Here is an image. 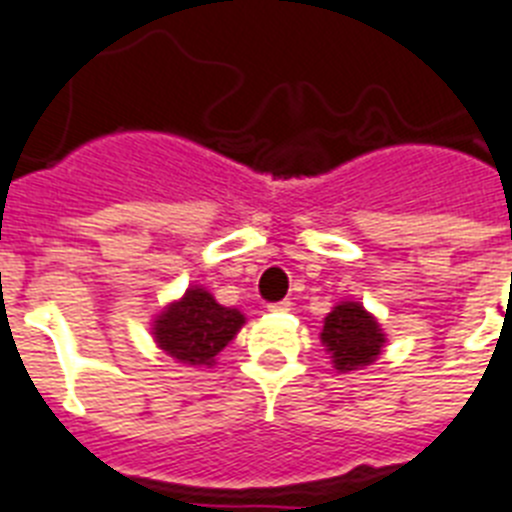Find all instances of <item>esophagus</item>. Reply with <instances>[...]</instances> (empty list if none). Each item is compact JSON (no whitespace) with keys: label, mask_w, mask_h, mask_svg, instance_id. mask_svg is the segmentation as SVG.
I'll return each instance as SVG.
<instances>
[{"label":"esophagus","mask_w":512,"mask_h":512,"mask_svg":"<svg viewBox=\"0 0 512 512\" xmlns=\"http://www.w3.org/2000/svg\"><path fill=\"white\" fill-rule=\"evenodd\" d=\"M268 309L270 312H289L291 302L289 299H283V302H273V304H268Z\"/></svg>","instance_id":"obj_1"}]
</instances>
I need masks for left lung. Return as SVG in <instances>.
I'll list each match as a JSON object with an SVG mask.
<instances>
[{
  "label": "left lung",
  "mask_w": 512,
  "mask_h": 512,
  "mask_svg": "<svg viewBox=\"0 0 512 512\" xmlns=\"http://www.w3.org/2000/svg\"><path fill=\"white\" fill-rule=\"evenodd\" d=\"M320 341L325 343L333 367L338 372H351L375 362L385 343V333L362 304L341 302L325 317Z\"/></svg>",
  "instance_id": "8db88e82"
}]
</instances>
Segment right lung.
I'll use <instances>...</instances> for the list:
<instances>
[{
    "label": "right lung",
    "instance_id": "obj_1",
    "mask_svg": "<svg viewBox=\"0 0 512 512\" xmlns=\"http://www.w3.org/2000/svg\"><path fill=\"white\" fill-rule=\"evenodd\" d=\"M242 325L244 315L239 309L223 307L213 294L192 286L179 302H171L153 320V338L158 349L182 364L210 367L213 359L234 341Z\"/></svg>",
    "mask_w": 512,
    "mask_h": 512
}]
</instances>
